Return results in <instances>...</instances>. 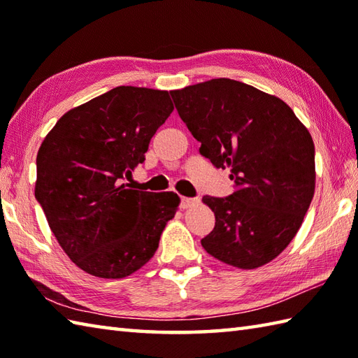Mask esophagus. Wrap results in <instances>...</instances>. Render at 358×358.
<instances>
[{"label":"esophagus","mask_w":358,"mask_h":358,"mask_svg":"<svg viewBox=\"0 0 358 358\" xmlns=\"http://www.w3.org/2000/svg\"><path fill=\"white\" fill-rule=\"evenodd\" d=\"M195 204H199V200H195V199H186V196H183V199H181V208H183V209L192 208V206H195Z\"/></svg>","instance_id":"obj_1"}]
</instances>
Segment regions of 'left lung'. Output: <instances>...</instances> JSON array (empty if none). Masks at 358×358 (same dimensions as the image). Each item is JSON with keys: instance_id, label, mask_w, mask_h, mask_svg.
<instances>
[{"instance_id": "1", "label": "left lung", "mask_w": 358, "mask_h": 358, "mask_svg": "<svg viewBox=\"0 0 358 358\" xmlns=\"http://www.w3.org/2000/svg\"><path fill=\"white\" fill-rule=\"evenodd\" d=\"M200 154L229 167L234 194L203 196L215 227L201 246L234 268L255 269L280 255L315 191V149L308 129L280 98L215 78L171 92Z\"/></svg>"}]
</instances>
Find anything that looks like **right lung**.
Masks as SVG:
<instances>
[{"mask_svg": "<svg viewBox=\"0 0 358 358\" xmlns=\"http://www.w3.org/2000/svg\"><path fill=\"white\" fill-rule=\"evenodd\" d=\"M172 110L166 90L120 86L66 112L41 143L35 199L59 246L90 275L138 271L178 209L177 194L123 183Z\"/></svg>", "mask_w": 358, "mask_h": 358, "instance_id": "right-lung-1", "label": "right lung"}]
</instances>
